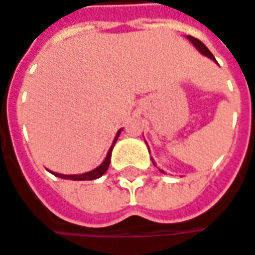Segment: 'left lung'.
I'll use <instances>...</instances> for the list:
<instances>
[{
	"label": "left lung",
	"mask_w": 255,
	"mask_h": 255,
	"mask_svg": "<svg viewBox=\"0 0 255 255\" xmlns=\"http://www.w3.org/2000/svg\"><path fill=\"white\" fill-rule=\"evenodd\" d=\"M187 38H189V40H190V41H192V43L195 44V47H196V49H198L199 52L202 53V54H205V56H208V57H209V59H212V60H215L214 54H212V53L208 50V47H206V46L203 44L201 40H198V38L192 37V36H187Z\"/></svg>",
	"instance_id": "1"
}]
</instances>
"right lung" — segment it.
Masks as SVG:
<instances>
[{
    "label": "right lung",
    "instance_id": "obj_1",
    "mask_svg": "<svg viewBox=\"0 0 255 255\" xmlns=\"http://www.w3.org/2000/svg\"><path fill=\"white\" fill-rule=\"evenodd\" d=\"M120 132H121V131H118V134H117V137H115V140H114V144L117 141ZM111 150H113V147L110 148V151H108V154H107V158L104 160V163H102L99 167H97L95 170H92V172L83 173V174H70V176L59 174V173H53V174L57 176V177H62V179H70V180H94V179H98V177H101L104 173L108 170V166H110V163H111Z\"/></svg>",
    "mask_w": 255,
    "mask_h": 255
}]
</instances>
